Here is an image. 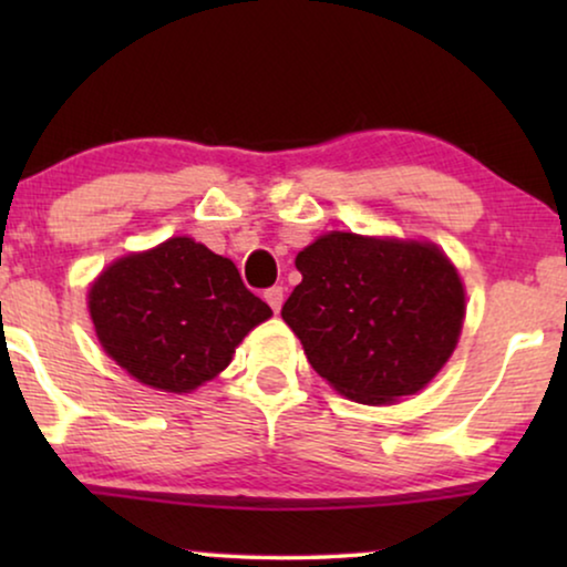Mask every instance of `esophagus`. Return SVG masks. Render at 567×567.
I'll return each instance as SVG.
<instances>
[{"label":"esophagus","instance_id":"34e87169","mask_svg":"<svg viewBox=\"0 0 567 567\" xmlns=\"http://www.w3.org/2000/svg\"><path fill=\"white\" fill-rule=\"evenodd\" d=\"M262 299L268 301L274 312H278L284 305V286H270V289H266V293H262Z\"/></svg>","mask_w":567,"mask_h":567}]
</instances>
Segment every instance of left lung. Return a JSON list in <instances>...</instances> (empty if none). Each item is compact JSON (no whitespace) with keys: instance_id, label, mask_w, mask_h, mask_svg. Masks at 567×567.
I'll return each mask as SVG.
<instances>
[{"instance_id":"1","label":"left lung","mask_w":567,"mask_h":567,"mask_svg":"<svg viewBox=\"0 0 567 567\" xmlns=\"http://www.w3.org/2000/svg\"><path fill=\"white\" fill-rule=\"evenodd\" d=\"M281 309L312 369L340 394L384 405L415 394L452 355L464 289L433 245L330 231L297 255Z\"/></svg>"}]
</instances>
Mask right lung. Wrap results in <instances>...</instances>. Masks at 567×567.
I'll return each instance as SVG.
<instances>
[{
    "label": "right lung",
    "mask_w": 567,
    "mask_h": 567,
    "mask_svg": "<svg viewBox=\"0 0 567 567\" xmlns=\"http://www.w3.org/2000/svg\"><path fill=\"white\" fill-rule=\"evenodd\" d=\"M90 315L105 353L142 384L190 392L231 361L270 307L229 258L190 237L115 260L90 289Z\"/></svg>",
    "instance_id": "add662e5"
}]
</instances>
